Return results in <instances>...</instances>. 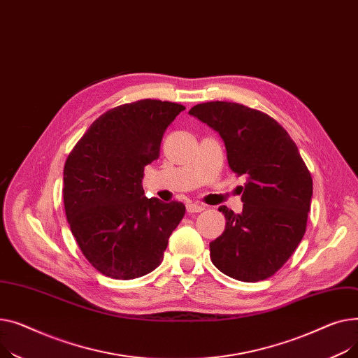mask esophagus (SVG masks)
Returning <instances> with one entry per match:
<instances>
[{"label":"esophagus","mask_w":358,"mask_h":358,"mask_svg":"<svg viewBox=\"0 0 358 358\" xmlns=\"http://www.w3.org/2000/svg\"><path fill=\"white\" fill-rule=\"evenodd\" d=\"M203 209H205V205H201V203H192V202L186 203V211H187L189 214L201 213V211H203Z\"/></svg>","instance_id":"obj_1"}]
</instances>
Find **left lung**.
Wrapping results in <instances>:
<instances>
[{
  "label": "left lung",
  "mask_w": 358,
  "mask_h": 358,
  "mask_svg": "<svg viewBox=\"0 0 358 358\" xmlns=\"http://www.w3.org/2000/svg\"><path fill=\"white\" fill-rule=\"evenodd\" d=\"M189 114L222 138L229 169L244 175L243 211L225 205L224 233L209 243L211 260L241 282L264 280L289 260L303 238L312 201V178L282 125L245 105L213 101Z\"/></svg>",
  "instance_id": "obj_1"
}]
</instances>
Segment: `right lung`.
Masks as SVG:
<instances>
[{
	"instance_id": "right-lung-1",
	"label": "right lung",
	"mask_w": 358,
	"mask_h": 358,
	"mask_svg": "<svg viewBox=\"0 0 358 358\" xmlns=\"http://www.w3.org/2000/svg\"><path fill=\"white\" fill-rule=\"evenodd\" d=\"M180 103L141 99L115 107L73 147L63 169V202L72 234L102 275L130 280L153 271L185 215L182 202L145 198L144 167L160 155Z\"/></svg>"
}]
</instances>
